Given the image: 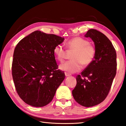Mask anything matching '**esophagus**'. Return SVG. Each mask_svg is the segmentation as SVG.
Instances as JSON below:
<instances>
[{
  "mask_svg": "<svg viewBox=\"0 0 126 126\" xmlns=\"http://www.w3.org/2000/svg\"><path fill=\"white\" fill-rule=\"evenodd\" d=\"M65 75L66 77H69V76H71V74H69V73H66V72H65Z\"/></svg>",
  "mask_w": 126,
  "mask_h": 126,
  "instance_id": "obj_1",
  "label": "esophagus"
}]
</instances>
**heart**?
Masks as SVG:
<instances>
[{"instance_id": "heart-1", "label": "heart", "mask_w": 126, "mask_h": 126, "mask_svg": "<svg viewBox=\"0 0 126 126\" xmlns=\"http://www.w3.org/2000/svg\"><path fill=\"white\" fill-rule=\"evenodd\" d=\"M65 46L69 51H74L72 54V59L59 66L62 71L68 73H76L82 69L83 64L85 67L88 66L94 59L96 50L93 44L89 43V40L84 38L76 37L68 40ZM54 53L57 60L63 62L67 55L64 47L62 45H57L54 48Z\"/></svg>"}]
</instances>
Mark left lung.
I'll return each mask as SVG.
<instances>
[{
  "label": "left lung",
  "mask_w": 126,
  "mask_h": 126,
  "mask_svg": "<svg viewBox=\"0 0 126 126\" xmlns=\"http://www.w3.org/2000/svg\"><path fill=\"white\" fill-rule=\"evenodd\" d=\"M85 37L94 43L96 54L93 62L76 77L72 94L78 103L90 107L101 103L109 93L116 74L117 55L111 42L102 33L91 29Z\"/></svg>",
  "instance_id": "1"
}]
</instances>
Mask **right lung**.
<instances>
[{
  "label": "right lung",
  "mask_w": 126,
  "mask_h": 126,
  "mask_svg": "<svg viewBox=\"0 0 126 126\" xmlns=\"http://www.w3.org/2000/svg\"><path fill=\"white\" fill-rule=\"evenodd\" d=\"M64 38L36 31L23 38L15 48L12 72L19 96L25 103L41 107L52 101L65 78L58 69L54 48Z\"/></svg>",
  "instance_id": "add662e5"
}]
</instances>
